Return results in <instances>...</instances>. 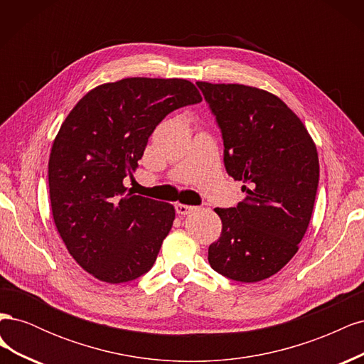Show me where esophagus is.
<instances>
[{
    "mask_svg": "<svg viewBox=\"0 0 364 364\" xmlns=\"http://www.w3.org/2000/svg\"><path fill=\"white\" fill-rule=\"evenodd\" d=\"M174 209H176V213H178L179 215H186V214H190V213H193L194 209H196V206H190V205H183V203H176L174 205Z\"/></svg>",
    "mask_w": 364,
    "mask_h": 364,
    "instance_id": "34e87169",
    "label": "esophagus"
}]
</instances>
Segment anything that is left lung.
Instances as JSON below:
<instances>
[{
    "label": "left lung",
    "mask_w": 364,
    "mask_h": 364,
    "mask_svg": "<svg viewBox=\"0 0 364 364\" xmlns=\"http://www.w3.org/2000/svg\"><path fill=\"white\" fill-rule=\"evenodd\" d=\"M222 129L225 167L245 185L243 202L215 208L222 234L208 261L223 277L258 282L299 249L318 185L313 138L279 97L255 86L197 82Z\"/></svg>",
    "instance_id": "obj_1"
}]
</instances>
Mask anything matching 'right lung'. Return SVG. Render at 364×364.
Segmentation results:
<instances>
[{
	"label": "right lung",
	"mask_w": 364,
	"mask_h": 364,
	"mask_svg": "<svg viewBox=\"0 0 364 364\" xmlns=\"http://www.w3.org/2000/svg\"><path fill=\"white\" fill-rule=\"evenodd\" d=\"M202 102L185 79L129 77L94 87L62 123L48 161L54 225L94 278L121 284L156 261L174 206L126 193L150 135L170 112Z\"/></svg>",
	"instance_id": "1"
}]
</instances>
